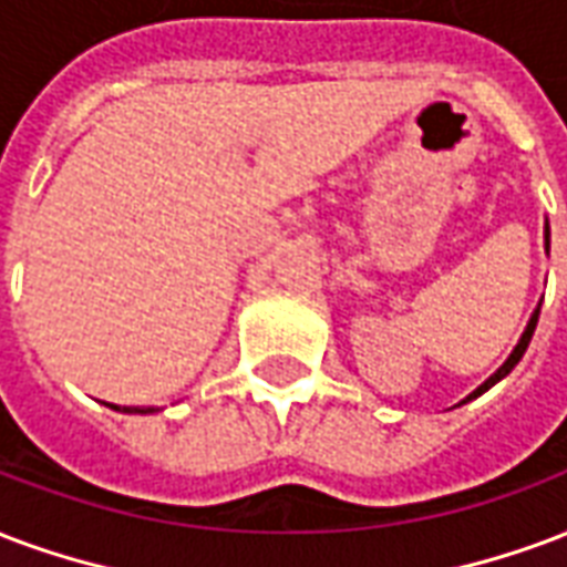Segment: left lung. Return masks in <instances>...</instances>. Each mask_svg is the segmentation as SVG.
I'll list each match as a JSON object with an SVG mask.
<instances>
[{"label":"left lung","instance_id":"obj_1","mask_svg":"<svg viewBox=\"0 0 567 567\" xmlns=\"http://www.w3.org/2000/svg\"><path fill=\"white\" fill-rule=\"evenodd\" d=\"M544 251L550 255V221H544ZM538 316H540V303L535 306V312H532L529 324H526V330H523V337H519V342H517V346H514V351L507 354L505 363H502V367H498L496 372H493V375H489V379H486L484 384H481V388L472 390V393H468V396H465L463 402H472V400H475V396H481V393H486V390L493 388V384H498V381L505 379V375H507V372H511V369L517 367L519 360H523V354H526V348H529L532 333H535V324H538ZM463 402H460V405H463Z\"/></svg>","mask_w":567,"mask_h":567}]
</instances>
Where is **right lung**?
Segmentation results:
<instances>
[{"mask_svg":"<svg viewBox=\"0 0 567 567\" xmlns=\"http://www.w3.org/2000/svg\"><path fill=\"white\" fill-rule=\"evenodd\" d=\"M107 405H111L113 412H123V414H153V412H158V409H144V405H123V409H120V405H113V402H107Z\"/></svg>","mask_w":567,"mask_h":567,"instance_id":"add662e5","label":"right lung"}]
</instances>
